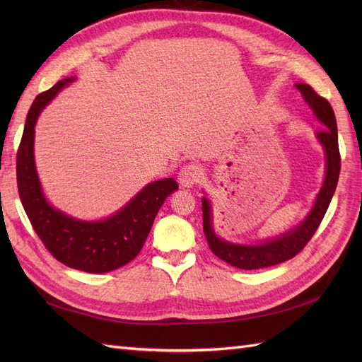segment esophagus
<instances>
[{
    "instance_id": "obj_1",
    "label": "esophagus",
    "mask_w": 362,
    "mask_h": 362,
    "mask_svg": "<svg viewBox=\"0 0 362 362\" xmlns=\"http://www.w3.org/2000/svg\"><path fill=\"white\" fill-rule=\"evenodd\" d=\"M202 177V169L198 164H185V166L180 170L178 181L182 187H193L194 184H198Z\"/></svg>"
}]
</instances>
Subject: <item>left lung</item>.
Returning <instances> with one entry per match:
<instances>
[{
  "label": "left lung",
  "mask_w": 362,
  "mask_h": 362,
  "mask_svg": "<svg viewBox=\"0 0 362 362\" xmlns=\"http://www.w3.org/2000/svg\"><path fill=\"white\" fill-rule=\"evenodd\" d=\"M298 90L302 93L305 103L310 105L315 117L323 124L315 133L317 140L325 149L326 156V173L322 189L317 194L315 202L303 221L291 228L290 231L284 234L258 242L255 245H240L231 243L218 237L214 233L211 204L205 196L202 198V216H204V234L206 237L208 246L211 252L223 259L228 264L243 270H254L279 264L298 255L310 242L311 237L323 221L327 206L331 204L332 196L337 189V182L339 177V168H341V158L338 151V133H337V120L331 104L325 98L317 95L314 89L308 84L296 83Z\"/></svg>",
  "instance_id": "left-lung-1"
}]
</instances>
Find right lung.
Returning <instances> with one entry per match:
<instances>
[{
  "label": "right lung",
  "mask_w": 362,
  "mask_h": 362,
  "mask_svg": "<svg viewBox=\"0 0 362 362\" xmlns=\"http://www.w3.org/2000/svg\"><path fill=\"white\" fill-rule=\"evenodd\" d=\"M74 81L75 76L57 81L31 104L16 156L18 192L33 229L54 258L71 269L105 273L139 255L158 210L178 184L172 178L149 182L119 211L95 222L80 221L52 206L36 170L35 127L43 108Z\"/></svg>",
  "instance_id": "obj_1"
}]
</instances>
